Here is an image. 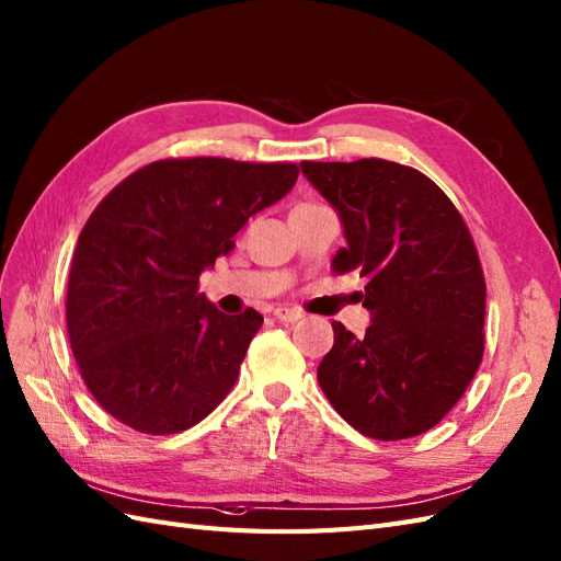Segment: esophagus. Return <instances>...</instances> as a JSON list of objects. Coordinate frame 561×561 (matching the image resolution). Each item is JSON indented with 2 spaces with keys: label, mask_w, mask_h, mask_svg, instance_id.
Masks as SVG:
<instances>
[{
  "label": "esophagus",
  "mask_w": 561,
  "mask_h": 561,
  "mask_svg": "<svg viewBox=\"0 0 561 561\" xmlns=\"http://www.w3.org/2000/svg\"><path fill=\"white\" fill-rule=\"evenodd\" d=\"M302 314H300V310H294V308H277L275 310V319L277 322H284V324H294V322H298Z\"/></svg>",
  "instance_id": "obj_1"
}]
</instances>
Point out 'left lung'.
<instances>
[{"mask_svg": "<svg viewBox=\"0 0 561 561\" xmlns=\"http://www.w3.org/2000/svg\"><path fill=\"white\" fill-rule=\"evenodd\" d=\"M341 218L333 270L366 279L364 335L333 322L317 369L331 407L374 439L435 427L484 355L486 284L470 230L427 175L386 159L300 162Z\"/></svg>", "mask_w": 561, "mask_h": 561, "instance_id": "8db88e82", "label": "left lung"}]
</instances>
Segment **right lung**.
<instances>
[{
	"label": "right lung",
	"mask_w": 561,
	"mask_h": 561,
	"mask_svg": "<svg viewBox=\"0 0 561 561\" xmlns=\"http://www.w3.org/2000/svg\"><path fill=\"white\" fill-rule=\"evenodd\" d=\"M296 179V164L162 159L95 206L77 239L66 317L87 388L119 423L173 435L232 390L263 317L222 314L197 294L199 275Z\"/></svg>",
	"instance_id": "obj_1"
}]
</instances>
